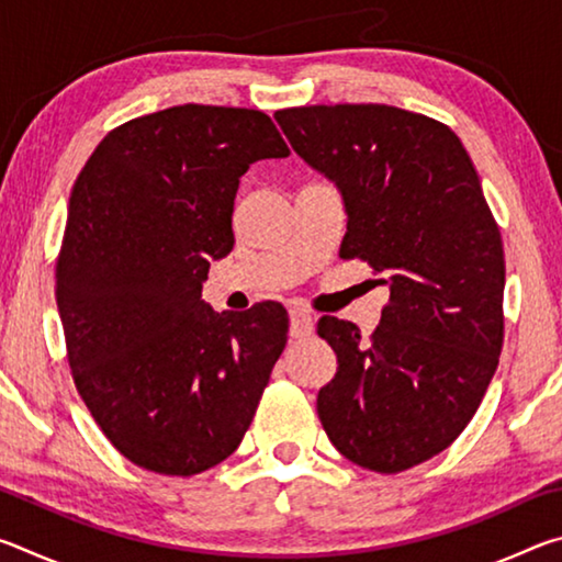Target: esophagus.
Listing matches in <instances>:
<instances>
[{"mask_svg": "<svg viewBox=\"0 0 562 562\" xmlns=\"http://www.w3.org/2000/svg\"><path fill=\"white\" fill-rule=\"evenodd\" d=\"M315 329V322H312V315L304 310H292L290 312V337L292 339H304L312 335Z\"/></svg>", "mask_w": 562, "mask_h": 562, "instance_id": "1", "label": "esophagus"}]
</instances>
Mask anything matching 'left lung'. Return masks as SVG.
Wrapping results in <instances>:
<instances>
[{
	"label": "left lung",
	"instance_id": "left-lung-1",
	"mask_svg": "<svg viewBox=\"0 0 562 562\" xmlns=\"http://www.w3.org/2000/svg\"><path fill=\"white\" fill-rule=\"evenodd\" d=\"M274 121L339 190V258L367 260L389 288L369 341L347 319H319L339 361L319 389V422L361 469L406 471L449 449L498 367V225L459 136L439 121L384 103L284 109Z\"/></svg>",
	"mask_w": 562,
	"mask_h": 562
}]
</instances>
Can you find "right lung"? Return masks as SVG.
<instances>
[{
	"instance_id": "right-lung-1",
	"label": "right lung",
	"mask_w": 562,
	"mask_h": 562,
	"mask_svg": "<svg viewBox=\"0 0 562 562\" xmlns=\"http://www.w3.org/2000/svg\"><path fill=\"white\" fill-rule=\"evenodd\" d=\"M290 148L252 109L186 103L111 131L76 178L56 304L76 389L140 469L225 461L288 345L278 302L215 312L211 260L233 250L240 178Z\"/></svg>"
}]
</instances>
